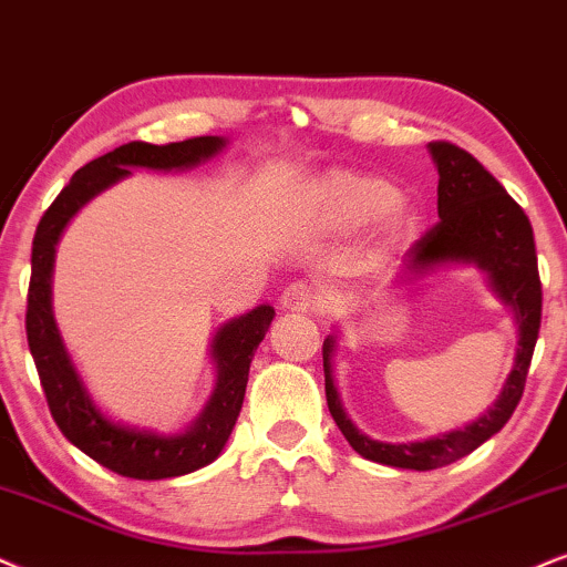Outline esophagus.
<instances>
[{
	"instance_id": "1",
	"label": "esophagus",
	"mask_w": 567,
	"mask_h": 567,
	"mask_svg": "<svg viewBox=\"0 0 567 567\" xmlns=\"http://www.w3.org/2000/svg\"><path fill=\"white\" fill-rule=\"evenodd\" d=\"M279 303H282L285 311H308V308H313V303H317V288L311 282H306V279H298V282H290L282 290Z\"/></svg>"
}]
</instances>
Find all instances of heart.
Instances as JSON below:
<instances>
[{
  "mask_svg": "<svg viewBox=\"0 0 567 567\" xmlns=\"http://www.w3.org/2000/svg\"><path fill=\"white\" fill-rule=\"evenodd\" d=\"M332 190L355 219H379L400 204V193L390 183L371 177H337Z\"/></svg>",
  "mask_w": 567,
  "mask_h": 567,
  "instance_id": "b5f03b06",
  "label": "heart"
}]
</instances>
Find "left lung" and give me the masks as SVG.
I'll return each instance as SVG.
<instances>
[{
  "mask_svg": "<svg viewBox=\"0 0 567 567\" xmlns=\"http://www.w3.org/2000/svg\"><path fill=\"white\" fill-rule=\"evenodd\" d=\"M440 172V188H436V212L440 221L429 227L405 254L408 271H424L447 261L476 264L489 275L497 296L513 306L518 321V355L515 367L503 386V395L486 411L484 419L465 426L463 432H450L426 442L386 444L369 440L350 424L342 411L332 382V337L324 340V390L327 405L334 424L346 434L350 447L367 461L392 465V468L434 471L442 465L461 461L463 455L474 453L503 429L523 398L526 374L532 367L536 337L542 327V279L536 267L534 230L526 212L515 204L511 193L492 177L465 148L450 141L429 143Z\"/></svg>",
  "mask_w": 567,
  "mask_h": 567,
  "instance_id": "8db88e82",
  "label": "left lung"
}]
</instances>
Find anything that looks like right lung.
I'll use <instances>...</instances> for the list:
<instances>
[{
	"mask_svg": "<svg viewBox=\"0 0 567 567\" xmlns=\"http://www.w3.org/2000/svg\"><path fill=\"white\" fill-rule=\"evenodd\" d=\"M225 146L217 135H198L181 143H154L131 141L114 152L99 156L73 175L52 206L44 212L33 235L31 250V282H28V308H25V334L31 348L35 371L44 386L47 405L60 432L83 450L85 455L102 463L104 468L127 478H172L190 474L200 465L212 463L221 453L235 421H238L243 395H246L250 358L267 334L275 319V308L259 306L246 317L230 321L214 337V358H217V390L198 424L181 436H159L152 432H135L112 424L96 411L89 392L75 374L73 363L64 353L60 329L52 317V285L54 246L60 240L70 217L81 209L85 200L104 190L106 185L123 181L131 175V167L152 169H183L193 167L200 159H209Z\"/></svg>",
	"mask_w": 567,
	"mask_h": 567,
	"instance_id": "obj_1",
	"label": "right lung"
}]
</instances>
